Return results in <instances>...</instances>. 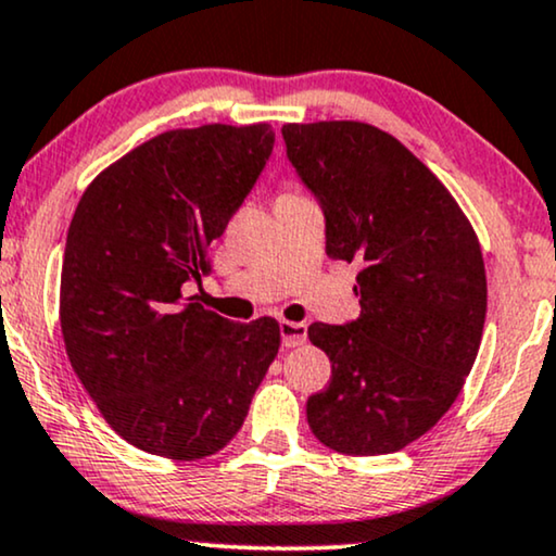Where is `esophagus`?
Here are the masks:
<instances>
[{"label":"esophagus","mask_w":556,"mask_h":556,"mask_svg":"<svg viewBox=\"0 0 556 556\" xmlns=\"http://www.w3.org/2000/svg\"><path fill=\"white\" fill-rule=\"evenodd\" d=\"M306 324L301 321H280V342L283 348H301L306 342Z\"/></svg>","instance_id":"obj_1"}]
</instances>
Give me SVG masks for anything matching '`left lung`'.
Segmentation results:
<instances>
[{"mask_svg":"<svg viewBox=\"0 0 556 556\" xmlns=\"http://www.w3.org/2000/svg\"><path fill=\"white\" fill-rule=\"evenodd\" d=\"M286 155L324 212L331 261H357L359 316L308 327L331 380L306 401L314 437L388 454L434 427L463 391L488 312L482 252L439 178L363 122L283 125Z\"/></svg>","mask_w":556,"mask_h":556,"instance_id":"8db88e82","label":"left lung"}]
</instances>
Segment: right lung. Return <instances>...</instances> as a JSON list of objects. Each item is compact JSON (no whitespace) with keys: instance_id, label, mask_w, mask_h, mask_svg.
<instances>
[{"instance_id":"1","label":"right lung","mask_w":556,"mask_h":556,"mask_svg":"<svg viewBox=\"0 0 556 556\" xmlns=\"http://www.w3.org/2000/svg\"><path fill=\"white\" fill-rule=\"evenodd\" d=\"M270 125L170 129L93 178L71 219L61 329L106 424L170 459L219 452L280 348L270 316L235 324L184 299L257 184Z\"/></svg>"}]
</instances>
